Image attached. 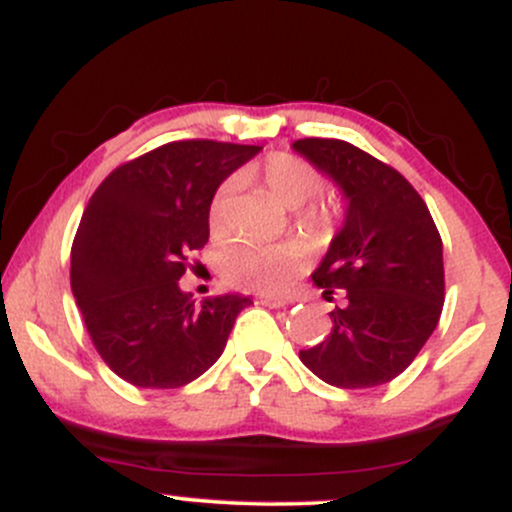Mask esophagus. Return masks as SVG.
Returning <instances> with one entry per match:
<instances>
[{"mask_svg": "<svg viewBox=\"0 0 512 512\" xmlns=\"http://www.w3.org/2000/svg\"><path fill=\"white\" fill-rule=\"evenodd\" d=\"M260 303L267 305V308H286L289 301L281 296H272V293H260Z\"/></svg>", "mask_w": 512, "mask_h": 512, "instance_id": "34e87169", "label": "esophagus"}]
</instances>
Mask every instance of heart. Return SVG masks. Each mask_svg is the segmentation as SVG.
Returning <instances> with one entry per match:
<instances>
[{"label": "heart", "mask_w": 512, "mask_h": 512, "mask_svg": "<svg viewBox=\"0 0 512 512\" xmlns=\"http://www.w3.org/2000/svg\"><path fill=\"white\" fill-rule=\"evenodd\" d=\"M264 187L269 190L276 202L286 209L303 207L308 199H313L320 190V178L308 163L291 154H274L264 161L260 170ZM233 195H236V182L228 180L216 190L214 202L209 209L211 228L221 233L231 214ZM322 211L308 209L303 223L308 228L322 226ZM303 250L296 243H276V245H238L228 252L226 274L233 284L245 286L252 291H276L289 281V276L301 267Z\"/></svg>", "instance_id": "heart-1"}]
</instances>
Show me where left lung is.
Returning a JSON list of instances; mask_svg holds the SVG:
<instances>
[{"instance_id":"8db88e82","label":"left lung","mask_w":512,"mask_h":512,"mask_svg":"<svg viewBox=\"0 0 512 512\" xmlns=\"http://www.w3.org/2000/svg\"><path fill=\"white\" fill-rule=\"evenodd\" d=\"M332 180L344 219L313 272L322 296L346 291L325 342L301 361L327 385L378 387L414 361L445 298L443 243L419 192L395 168L339 139L291 144Z\"/></svg>"}]
</instances>
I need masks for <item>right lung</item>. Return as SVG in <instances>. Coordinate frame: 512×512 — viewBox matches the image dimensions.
Returning <instances> with one entry per match:
<instances>
[{
    "mask_svg": "<svg viewBox=\"0 0 512 512\" xmlns=\"http://www.w3.org/2000/svg\"><path fill=\"white\" fill-rule=\"evenodd\" d=\"M262 146L173 142L101 182L72 245V293L98 354L137 387L173 390L219 361L240 293L204 298L180 289L187 257L209 240V209L233 170Z\"/></svg>",
    "mask_w": 512,
    "mask_h": 512,
    "instance_id": "obj_1",
    "label": "right lung"
}]
</instances>
